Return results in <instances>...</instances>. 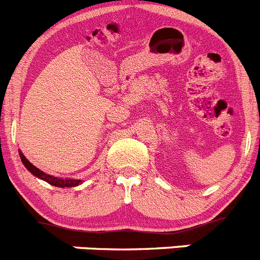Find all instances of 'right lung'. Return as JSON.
<instances>
[{
  "label": "right lung",
  "instance_id": "add662e5",
  "mask_svg": "<svg viewBox=\"0 0 260 260\" xmlns=\"http://www.w3.org/2000/svg\"><path fill=\"white\" fill-rule=\"evenodd\" d=\"M19 154H20V158H21V162H23V165L25 166L26 169H28V171L30 172V174H33L34 176H37L38 179L41 180H44V181H47L48 184L53 185V186H57V187H73V186H78V185H80L81 180H74V179H61V177H54V176H51V175H47L44 174L43 171H41L39 169H37L36 166L31 165L30 162H29L28 159L25 158V155L23 154V153L19 150Z\"/></svg>",
  "mask_w": 260,
  "mask_h": 260
}]
</instances>
